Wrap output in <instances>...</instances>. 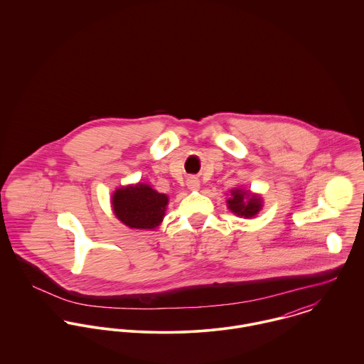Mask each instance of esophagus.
I'll use <instances>...</instances> for the list:
<instances>
[{"mask_svg": "<svg viewBox=\"0 0 364 364\" xmlns=\"http://www.w3.org/2000/svg\"><path fill=\"white\" fill-rule=\"evenodd\" d=\"M186 185H188V188H189L191 191H198V189L200 188V182H199L196 178H189V179L186 181Z\"/></svg>", "mask_w": 364, "mask_h": 364, "instance_id": "34e87169", "label": "esophagus"}]
</instances>
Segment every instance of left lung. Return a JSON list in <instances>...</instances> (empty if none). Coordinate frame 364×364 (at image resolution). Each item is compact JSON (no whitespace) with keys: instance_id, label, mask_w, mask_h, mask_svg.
<instances>
[{"instance_id":"left-lung-1","label":"left lung","mask_w":364,"mask_h":364,"mask_svg":"<svg viewBox=\"0 0 364 364\" xmlns=\"http://www.w3.org/2000/svg\"><path fill=\"white\" fill-rule=\"evenodd\" d=\"M227 208L238 217L252 218L262 211L263 199L258 193H254L242 188H235L230 191V198L227 199Z\"/></svg>"}]
</instances>
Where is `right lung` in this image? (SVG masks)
<instances>
[{
	"label": "right lung",
	"mask_w": 364,
	"mask_h": 364,
	"mask_svg": "<svg viewBox=\"0 0 364 364\" xmlns=\"http://www.w3.org/2000/svg\"><path fill=\"white\" fill-rule=\"evenodd\" d=\"M168 202L166 195L143 182L120 186L110 198L116 218L136 230H156L164 220Z\"/></svg>",
	"instance_id": "obj_1"
}]
</instances>
